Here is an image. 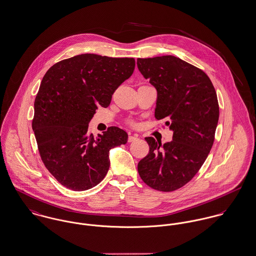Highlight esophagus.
Instances as JSON below:
<instances>
[{
  "label": "esophagus",
  "instance_id": "34e87169",
  "mask_svg": "<svg viewBox=\"0 0 256 256\" xmlns=\"http://www.w3.org/2000/svg\"><path fill=\"white\" fill-rule=\"evenodd\" d=\"M138 140V136H136V135H134V136L130 135V136L128 137V142H134V140Z\"/></svg>",
  "mask_w": 256,
  "mask_h": 256
}]
</instances>
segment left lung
<instances>
[{
	"instance_id": "obj_1",
	"label": "left lung",
	"mask_w": 256,
	"mask_h": 256,
	"mask_svg": "<svg viewBox=\"0 0 256 256\" xmlns=\"http://www.w3.org/2000/svg\"><path fill=\"white\" fill-rule=\"evenodd\" d=\"M137 66L158 91L154 116L173 131L163 144L144 138L150 152L138 172L148 186L172 192L194 178L210 154L219 119L217 94L202 70L174 56L138 58Z\"/></svg>"
}]
</instances>
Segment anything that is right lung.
Masks as SVG:
<instances>
[{
  "mask_svg": "<svg viewBox=\"0 0 256 256\" xmlns=\"http://www.w3.org/2000/svg\"><path fill=\"white\" fill-rule=\"evenodd\" d=\"M135 70L133 58L83 54L54 64L34 102L32 128L50 173L72 190L96 186L110 168V150L128 134L116 126L94 137L89 122L98 106L108 108L117 88Z\"/></svg>",
  "mask_w": 256,
  "mask_h": 256,
  "instance_id": "add662e5",
  "label": "right lung"
}]
</instances>
